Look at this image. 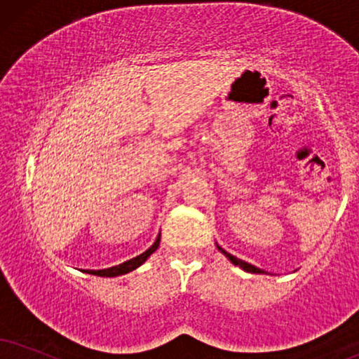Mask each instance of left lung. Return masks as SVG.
<instances>
[{"mask_svg": "<svg viewBox=\"0 0 359 359\" xmlns=\"http://www.w3.org/2000/svg\"><path fill=\"white\" fill-rule=\"evenodd\" d=\"M216 248H218V250L221 251V253H223L224 256H226V258L231 261L233 264H236V266H240L241 269H245V271H248V273H264L263 269H259V268H256V266H253V264H250V263H246V261H243V259H238L236 256H233V255H229V253H226V251L223 250V248L221 246H218L216 245Z\"/></svg>", "mask_w": 359, "mask_h": 359, "instance_id": "obj_1", "label": "left lung"}]
</instances>
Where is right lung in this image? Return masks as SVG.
<instances>
[{"mask_svg": "<svg viewBox=\"0 0 359 359\" xmlns=\"http://www.w3.org/2000/svg\"><path fill=\"white\" fill-rule=\"evenodd\" d=\"M159 236H161V234H158L156 241L153 243L151 248H148V250H146L144 253H141L140 256H136V258L128 259V261H125V263L118 264V266H111V268H106V269H98V271H90V269H88V273L96 274V276H108V278H113V276H119V274H126V273L133 271V269H136L138 266H141V264H143L144 261L148 259L149 256H151V255L154 253V251L158 250V246H159Z\"/></svg>", "mask_w": 359, "mask_h": 359, "instance_id": "1", "label": "right lung"}]
</instances>
